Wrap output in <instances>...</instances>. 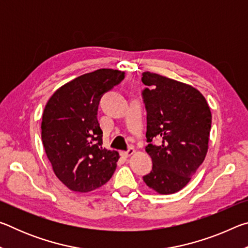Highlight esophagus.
Instances as JSON below:
<instances>
[{
    "instance_id": "esophagus-1",
    "label": "esophagus",
    "mask_w": 248,
    "mask_h": 248,
    "mask_svg": "<svg viewBox=\"0 0 248 248\" xmlns=\"http://www.w3.org/2000/svg\"><path fill=\"white\" fill-rule=\"evenodd\" d=\"M133 153H134V149L132 148V146H130L128 151H124V152H123V155L124 157H129V156H131Z\"/></svg>"
}]
</instances>
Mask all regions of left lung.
<instances>
[{"label": "left lung", "instance_id": "left-lung-1", "mask_svg": "<svg viewBox=\"0 0 248 248\" xmlns=\"http://www.w3.org/2000/svg\"><path fill=\"white\" fill-rule=\"evenodd\" d=\"M146 108L145 151L152 158L146 186L161 195L177 192L190 182L208 152L211 111L191 85L151 72L142 73ZM158 137L161 143L152 140Z\"/></svg>", "mask_w": 248, "mask_h": 248}]
</instances>
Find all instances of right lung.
<instances>
[{
    "instance_id": "add662e5",
    "label": "right lung",
    "mask_w": 248,
    "mask_h": 248,
    "mask_svg": "<svg viewBox=\"0 0 248 248\" xmlns=\"http://www.w3.org/2000/svg\"><path fill=\"white\" fill-rule=\"evenodd\" d=\"M124 78L123 71L96 70L64 84L46 104L41 140L54 174L71 190H95L114 174L119 153L103 148L97 110L102 95Z\"/></svg>"
}]
</instances>
